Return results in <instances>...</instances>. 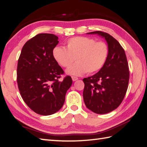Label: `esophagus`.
Returning a JSON list of instances; mask_svg holds the SVG:
<instances>
[{"label":"esophagus","mask_w":147,"mask_h":147,"mask_svg":"<svg viewBox=\"0 0 147 147\" xmlns=\"http://www.w3.org/2000/svg\"><path fill=\"white\" fill-rule=\"evenodd\" d=\"M72 80H73V82H75V81L78 80V78H77L76 76H72Z\"/></svg>","instance_id":"obj_1"}]
</instances>
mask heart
Masks as SVG:
<instances>
[{"instance_id":"heart-1","label":"heart","mask_w":147,"mask_h":147,"mask_svg":"<svg viewBox=\"0 0 147 147\" xmlns=\"http://www.w3.org/2000/svg\"><path fill=\"white\" fill-rule=\"evenodd\" d=\"M53 57L63 67H68L77 61L66 73L70 75L80 76L86 73L92 74L99 71L107 61L109 47L107 43L86 36H76L69 39L66 49L55 47L53 50Z\"/></svg>"}]
</instances>
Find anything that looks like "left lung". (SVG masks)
Instances as JSON below:
<instances>
[{
    "label": "left lung",
    "instance_id": "1",
    "mask_svg": "<svg viewBox=\"0 0 147 147\" xmlns=\"http://www.w3.org/2000/svg\"><path fill=\"white\" fill-rule=\"evenodd\" d=\"M88 33L105 38L109 55L97 73L83 80L84 102L95 113L107 114L117 108L125 96L129 79L128 63L124 49L114 37L100 31Z\"/></svg>",
    "mask_w": 147,
    "mask_h": 147
}]
</instances>
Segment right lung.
<instances>
[{
  "label": "right lung",
  "instance_id": "add662e5",
  "mask_svg": "<svg viewBox=\"0 0 147 147\" xmlns=\"http://www.w3.org/2000/svg\"><path fill=\"white\" fill-rule=\"evenodd\" d=\"M58 37L40 33L24 45L18 59L17 82L20 94L26 105L36 114L49 115L60 110L73 81L53 57Z\"/></svg>",
  "mask_w": 147,
  "mask_h": 147
}]
</instances>
